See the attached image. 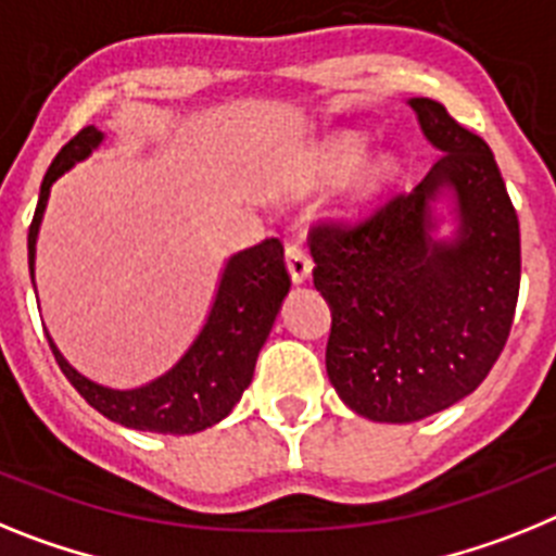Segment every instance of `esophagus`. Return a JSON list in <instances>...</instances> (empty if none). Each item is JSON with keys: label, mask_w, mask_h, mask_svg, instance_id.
Returning a JSON list of instances; mask_svg holds the SVG:
<instances>
[{"label": "esophagus", "mask_w": 556, "mask_h": 556, "mask_svg": "<svg viewBox=\"0 0 556 556\" xmlns=\"http://www.w3.org/2000/svg\"><path fill=\"white\" fill-rule=\"evenodd\" d=\"M285 263H288V271H291V279L296 285H302L311 279L313 260H311V254H307V249L302 240H291V243L285 245Z\"/></svg>", "instance_id": "esophagus-1"}]
</instances>
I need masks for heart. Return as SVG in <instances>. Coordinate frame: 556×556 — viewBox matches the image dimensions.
<instances>
[{"label": "heart", "mask_w": 556, "mask_h": 556, "mask_svg": "<svg viewBox=\"0 0 556 556\" xmlns=\"http://www.w3.org/2000/svg\"><path fill=\"white\" fill-rule=\"evenodd\" d=\"M361 153H364V139L358 137H341L336 142H330L325 148V153L318 156L316 162V176L325 178V181H332V178H341L358 164ZM394 167L389 162H378L369 170V178H366V190L375 192L392 178Z\"/></svg>", "instance_id": "heart-1"}]
</instances>
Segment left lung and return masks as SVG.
Instances as JSON below:
<instances>
[{"mask_svg":"<svg viewBox=\"0 0 556 556\" xmlns=\"http://www.w3.org/2000/svg\"><path fill=\"white\" fill-rule=\"evenodd\" d=\"M442 156L412 192L358 220L311 226L313 285L332 313L327 375L338 397L375 422H417L490 375L515 318L520 229L498 164L479 134L437 100L414 98ZM451 186L459 238L437 244L427 201Z\"/></svg>","mask_w":556,"mask_h":556,"instance_id":"8db88e82","label":"left lung"}]
</instances>
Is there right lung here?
Masks as SVG:
<instances>
[{
  "label": "right lung",
  "mask_w": 556,
  "mask_h": 556,
  "mask_svg": "<svg viewBox=\"0 0 556 556\" xmlns=\"http://www.w3.org/2000/svg\"><path fill=\"white\" fill-rule=\"evenodd\" d=\"M100 139L103 134L94 125H86L84 131H77L52 159L50 170L41 181V195H38L36 215H33L30 235H27L30 274L33 257H36L38 224L45 218L52 181L70 170L72 164L89 156L100 144ZM288 288H291V274L285 268V249L279 238H268L235 254L226 263L218 296H215V305H212L210 318H206L201 336L195 338V344L167 375L142 389H131V392H117V389L91 383L61 358V352L55 350L52 341L50 350L66 380L103 417L114 419L125 428H134V431H204L235 408L245 386L254 378L260 346L271 332Z\"/></svg>",
  "instance_id": "1"
}]
</instances>
